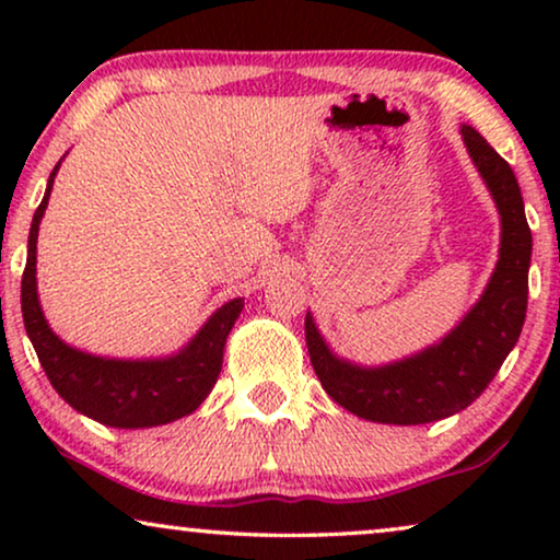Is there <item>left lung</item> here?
I'll return each instance as SVG.
<instances>
[{
	"label": "left lung",
	"instance_id": "obj_1",
	"mask_svg": "<svg viewBox=\"0 0 560 560\" xmlns=\"http://www.w3.org/2000/svg\"><path fill=\"white\" fill-rule=\"evenodd\" d=\"M462 135L502 219L492 280L462 324L441 343L402 362L357 366L336 357L311 313L305 316V343L320 385L341 408L372 423L420 425L469 408L500 372L523 331L533 252L523 196L508 160L497 155L474 127L464 125Z\"/></svg>",
	"mask_w": 560,
	"mask_h": 560
}]
</instances>
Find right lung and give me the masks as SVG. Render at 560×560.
Listing matches in <instances>:
<instances>
[{"mask_svg":"<svg viewBox=\"0 0 560 560\" xmlns=\"http://www.w3.org/2000/svg\"><path fill=\"white\" fill-rule=\"evenodd\" d=\"M60 163L52 167L48 188L37 206L22 272V318L35 354L56 393L73 410L112 428H152L190 416L217 385L224 343L244 308L242 298L221 305L186 349L165 359H104L68 347L50 331L37 301L35 252L37 229Z\"/></svg>","mask_w":560,"mask_h":560,"instance_id":"obj_1","label":"right lung"}]
</instances>
